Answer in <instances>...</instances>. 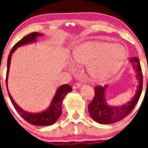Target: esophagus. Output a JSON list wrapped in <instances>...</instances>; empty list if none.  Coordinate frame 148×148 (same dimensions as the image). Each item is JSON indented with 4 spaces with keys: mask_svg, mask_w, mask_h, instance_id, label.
Instances as JSON below:
<instances>
[{
    "mask_svg": "<svg viewBox=\"0 0 148 148\" xmlns=\"http://www.w3.org/2000/svg\"><path fill=\"white\" fill-rule=\"evenodd\" d=\"M81 85H82V84H81L80 83L77 82V83H75V84L73 85V88L74 90H75V89L79 88V87L81 86Z\"/></svg>",
    "mask_w": 148,
    "mask_h": 148,
    "instance_id": "1",
    "label": "esophagus"
}]
</instances>
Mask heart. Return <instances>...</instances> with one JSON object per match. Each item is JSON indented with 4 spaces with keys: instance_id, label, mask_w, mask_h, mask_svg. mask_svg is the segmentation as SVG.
Instances as JSON below:
<instances>
[{
    "instance_id": "heart-1",
    "label": "heart",
    "mask_w": 148,
    "mask_h": 148,
    "mask_svg": "<svg viewBox=\"0 0 148 148\" xmlns=\"http://www.w3.org/2000/svg\"><path fill=\"white\" fill-rule=\"evenodd\" d=\"M126 57V50L120 44L90 42L74 50L72 60L77 64H87L91 79L103 82L115 75Z\"/></svg>"
}]
</instances>
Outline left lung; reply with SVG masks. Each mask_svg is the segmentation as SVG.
<instances>
[{
	"instance_id": "8db88e82",
	"label": "left lung",
	"mask_w": 148,
	"mask_h": 148,
	"mask_svg": "<svg viewBox=\"0 0 148 148\" xmlns=\"http://www.w3.org/2000/svg\"><path fill=\"white\" fill-rule=\"evenodd\" d=\"M133 64V68L137 72V77L139 81L138 90L132 100L121 106H110L106 103L104 92L106 86H96L94 88V99L88 105V110L90 116L100 124H112L118 122L126 117L136 106L143 88V75L139 60L137 57L130 59Z\"/></svg>"
}]
</instances>
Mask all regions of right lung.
Instances as JSON below:
<instances>
[{
  "label": "right lung",
  "instance_id": "obj_1",
  "mask_svg": "<svg viewBox=\"0 0 148 148\" xmlns=\"http://www.w3.org/2000/svg\"><path fill=\"white\" fill-rule=\"evenodd\" d=\"M43 36L42 34L38 33V32H32V33L28 34V35L22 38L21 40H19L17 43H16L14 45L11 50L10 51L9 56H8L7 71V75H6V86H7V92L8 94H9V98L11 99L12 104H13L18 113L21 115L22 118L25 119L27 122L30 123V124L36 125V126H48V125L54 124L59 119V117L62 114V100H63V98L69 92L72 90L71 86H70L69 84H64L60 86L58 88L57 91H56L55 95H54L53 100H52L49 108L46 110L44 111V112L40 113L27 112L26 111L22 110L15 102V101L12 98L11 94H9L7 88V77L8 75H9L12 54L13 53V52L15 51L18 46L35 42L36 38L40 37V36Z\"/></svg>",
  "mask_w": 148,
  "mask_h": 148
}]
</instances>
